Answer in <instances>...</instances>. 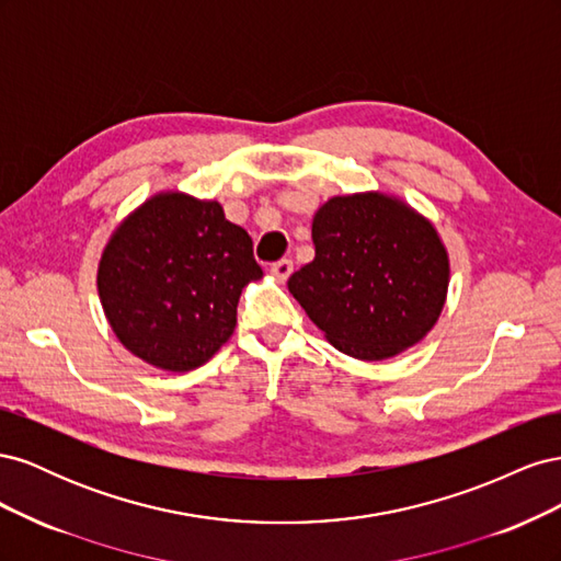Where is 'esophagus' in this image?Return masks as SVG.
I'll return each mask as SVG.
<instances>
[{
    "mask_svg": "<svg viewBox=\"0 0 561 561\" xmlns=\"http://www.w3.org/2000/svg\"><path fill=\"white\" fill-rule=\"evenodd\" d=\"M271 274H274L280 283H285L293 274V260H278L271 264Z\"/></svg>",
    "mask_w": 561,
    "mask_h": 561,
    "instance_id": "obj_1",
    "label": "esophagus"
}]
</instances>
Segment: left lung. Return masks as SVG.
<instances>
[{"mask_svg":"<svg viewBox=\"0 0 561 561\" xmlns=\"http://www.w3.org/2000/svg\"><path fill=\"white\" fill-rule=\"evenodd\" d=\"M316 260L287 280L330 344L383 360L435 325L449 285L428 219L383 194L334 196L313 217Z\"/></svg>","mask_w":561,"mask_h":561,"instance_id":"obj_1","label":"left lung"}]
</instances>
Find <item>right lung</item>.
Listing matches in <instances>:
<instances>
[{"label":"right lung","mask_w":561,"mask_h":561,"mask_svg":"<svg viewBox=\"0 0 561 561\" xmlns=\"http://www.w3.org/2000/svg\"><path fill=\"white\" fill-rule=\"evenodd\" d=\"M257 278L252 239L219 203L159 194L114 231L100 260L98 293L130 353L186 371L231 336L243 287Z\"/></svg>","instance_id":"1"}]
</instances>
